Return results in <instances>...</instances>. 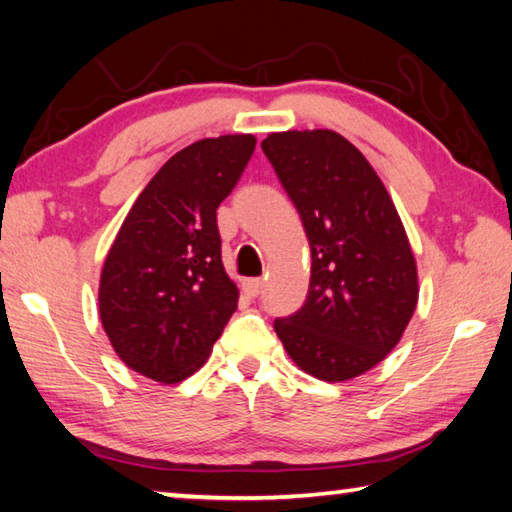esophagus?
Returning a JSON list of instances; mask_svg holds the SVG:
<instances>
[{
	"instance_id": "obj_1",
	"label": "esophagus",
	"mask_w": 512,
	"mask_h": 512,
	"mask_svg": "<svg viewBox=\"0 0 512 512\" xmlns=\"http://www.w3.org/2000/svg\"><path fill=\"white\" fill-rule=\"evenodd\" d=\"M262 289H264V282L259 280V277H248V280L241 282V291H244L248 298H257L259 293H262Z\"/></svg>"
}]
</instances>
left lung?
Instances as JSON below:
<instances>
[{
	"mask_svg": "<svg viewBox=\"0 0 512 512\" xmlns=\"http://www.w3.org/2000/svg\"><path fill=\"white\" fill-rule=\"evenodd\" d=\"M262 151L305 225L311 277L305 305L275 320L307 375L348 381L400 343L418 305V266L391 194L343 135L271 133Z\"/></svg>",
	"mask_w": 512,
	"mask_h": 512,
	"instance_id": "left-lung-1",
	"label": "left lung"
}]
</instances>
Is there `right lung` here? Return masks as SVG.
<instances>
[{
  "instance_id": "add662e5",
  "label": "right lung",
  "mask_w": 512,
  "mask_h": 512,
  "mask_svg": "<svg viewBox=\"0 0 512 512\" xmlns=\"http://www.w3.org/2000/svg\"><path fill=\"white\" fill-rule=\"evenodd\" d=\"M255 144V135H221L178 151L137 196L103 262V332L128 368L160 384L194 375L237 309L216 207Z\"/></svg>"
}]
</instances>
